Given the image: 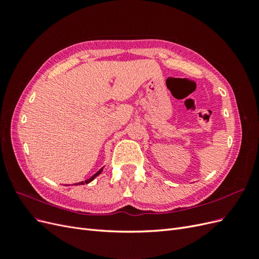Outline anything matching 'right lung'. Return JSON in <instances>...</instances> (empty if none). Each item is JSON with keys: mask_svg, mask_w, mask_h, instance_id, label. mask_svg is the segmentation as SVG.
<instances>
[{"mask_svg": "<svg viewBox=\"0 0 259 259\" xmlns=\"http://www.w3.org/2000/svg\"><path fill=\"white\" fill-rule=\"evenodd\" d=\"M101 170H103V168H100L98 171H97V173L96 174H94L91 178H89L88 180H85V182H81V183H77V184H75V185H84V184H89V183H91L92 182V180L94 179V178H95V177H97L100 173H101Z\"/></svg>", "mask_w": 259, "mask_h": 259, "instance_id": "add662e5", "label": "right lung"}]
</instances>
